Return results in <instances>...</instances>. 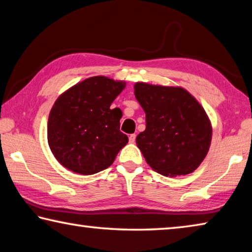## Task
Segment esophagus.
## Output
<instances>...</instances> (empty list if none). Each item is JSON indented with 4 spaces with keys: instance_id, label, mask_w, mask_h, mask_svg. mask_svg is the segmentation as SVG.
Wrapping results in <instances>:
<instances>
[{
    "instance_id": "34e87169",
    "label": "esophagus",
    "mask_w": 252,
    "mask_h": 252,
    "mask_svg": "<svg viewBox=\"0 0 252 252\" xmlns=\"http://www.w3.org/2000/svg\"><path fill=\"white\" fill-rule=\"evenodd\" d=\"M135 138H136V135L133 133V134H130L129 135V141H130V143H134L135 142Z\"/></svg>"
}]
</instances>
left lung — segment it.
Wrapping results in <instances>:
<instances>
[{
    "label": "left lung",
    "mask_w": 252,
    "mask_h": 252,
    "mask_svg": "<svg viewBox=\"0 0 252 252\" xmlns=\"http://www.w3.org/2000/svg\"><path fill=\"white\" fill-rule=\"evenodd\" d=\"M134 95L146 112V130L136 136V146L147 163L165 177L193 172L206 158L212 136L201 104L180 87L136 82Z\"/></svg>",
    "instance_id": "1"
}]
</instances>
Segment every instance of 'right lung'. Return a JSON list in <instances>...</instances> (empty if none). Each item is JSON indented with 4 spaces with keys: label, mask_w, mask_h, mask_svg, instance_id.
Here are the masks:
<instances>
[{
    "label": "right lung",
    "mask_w": 252,
    "mask_h": 252,
    "mask_svg": "<svg viewBox=\"0 0 252 252\" xmlns=\"http://www.w3.org/2000/svg\"><path fill=\"white\" fill-rule=\"evenodd\" d=\"M126 82L97 75L63 92L54 102L48 121L49 147L60 163L89 176L109 168L127 143L120 131L122 111L111 103Z\"/></svg>",
    "instance_id": "add662e5"
}]
</instances>
